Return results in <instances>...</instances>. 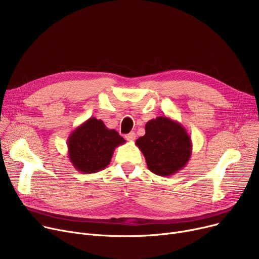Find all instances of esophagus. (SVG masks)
I'll return each instance as SVG.
<instances>
[{"instance_id": "esophagus-1", "label": "esophagus", "mask_w": 259, "mask_h": 259, "mask_svg": "<svg viewBox=\"0 0 259 259\" xmlns=\"http://www.w3.org/2000/svg\"><path fill=\"white\" fill-rule=\"evenodd\" d=\"M135 137H137V135H135V133H134V132H130L129 134H127V135H126V140H128V141L132 142V141H134V140H135Z\"/></svg>"}]
</instances>
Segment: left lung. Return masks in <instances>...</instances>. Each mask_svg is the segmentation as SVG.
<instances>
[{"label":"left lung","mask_w":259,"mask_h":259,"mask_svg":"<svg viewBox=\"0 0 259 259\" xmlns=\"http://www.w3.org/2000/svg\"><path fill=\"white\" fill-rule=\"evenodd\" d=\"M144 137L137 140L148 169L159 176H170L182 170L191 157L192 142L181 122L167 116L149 120Z\"/></svg>","instance_id":"left-lung-1"}]
</instances>
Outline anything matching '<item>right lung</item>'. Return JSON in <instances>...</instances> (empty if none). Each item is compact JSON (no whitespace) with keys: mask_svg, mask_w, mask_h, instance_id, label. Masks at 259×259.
Masks as SVG:
<instances>
[{"mask_svg":"<svg viewBox=\"0 0 259 259\" xmlns=\"http://www.w3.org/2000/svg\"><path fill=\"white\" fill-rule=\"evenodd\" d=\"M125 143L117 131L108 129L103 120L90 117L68 137V157L80 173H95L110 164L115 148Z\"/></svg>","mask_w":259,"mask_h":259,"instance_id":"1","label":"right lung"}]
</instances>
